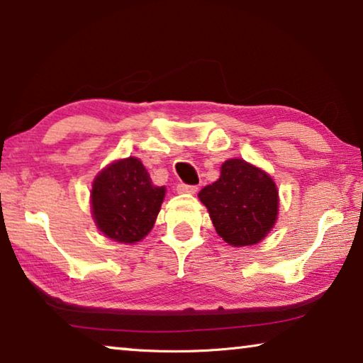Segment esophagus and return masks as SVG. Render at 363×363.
Wrapping results in <instances>:
<instances>
[{
  "label": "esophagus",
  "instance_id": "esophagus-1",
  "mask_svg": "<svg viewBox=\"0 0 363 363\" xmlns=\"http://www.w3.org/2000/svg\"><path fill=\"white\" fill-rule=\"evenodd\" d=\"M177 192L179 194H195L196 192V186H189V184H184V182H179L177 184Z\"/></svg>",
  "mask_w": 363,
  "mask_h": 363
}]
</instances>
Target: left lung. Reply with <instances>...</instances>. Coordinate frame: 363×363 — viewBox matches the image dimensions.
<instances>
[{"mask_svg": "<svg viewBox=\"0 0 363 363\" xmlns=\"http://www.w3.org/2000/svg\"><path fill=\"white\" fill-rule=\"evenodd\" d=\"M199 196L219 237L233 247L261 242L277 219L275 182L240 158L227 160L219 179L201 189Z\"/></svg>", "mask_w": 363, "mask_h": 363, "instance_id": "8db88e82", "label": "left lung"}]
</instances>
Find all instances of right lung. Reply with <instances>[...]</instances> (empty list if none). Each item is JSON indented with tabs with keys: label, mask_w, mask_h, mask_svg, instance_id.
Returning <instances> with one entry per match:
<instances>
[{
	"label": "right lung",
	"mask_w": 363,
	"mask_h": 363,
	"mask_svg": "<svg viewBox=\"0 0 363 363\" xmlns=\"http://www.w3.org/2000/svg\"><path fill=\"white\" fill-rule=\"evenodd\" d=\"M164 199L140 160H118L101 171L91 192L93 216L104 235L120 243H134L152 230Z\"/></svg>",
	"instance_id": "right-lung-1"
}]
</instances>
